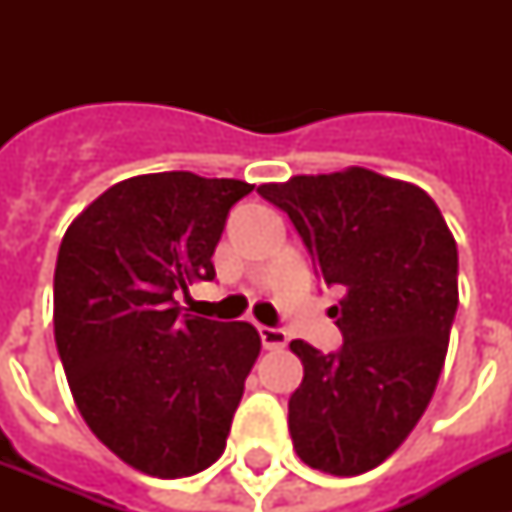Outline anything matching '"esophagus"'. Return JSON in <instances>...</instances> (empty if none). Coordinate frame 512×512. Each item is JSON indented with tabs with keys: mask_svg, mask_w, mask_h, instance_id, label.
<instances>
[{
	"mask_svg": "<svg viewBox=\"0 0 512 512\" xmlns=\"http://www.w3.org/2000/svg\"><path fill=\"white\" fill-rule=\"evenodd\" d=\"M260 332V340H263L265 350H281L287 345V332L276 327H257Z\"/></svg>",
	"mask_w": 512,
	"mask_h": 512,
	"instance_id": "34e87169",
	"label": "esophagus"
}]
</instances>
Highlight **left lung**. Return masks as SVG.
I'll use <instances>...</instances> for the list:
<instances>
[{"label":"left lung","mask_w":512,"mask_h":512,"mask_svg":"<svg viewBox=\"0 0 512 512\" xmlns=\"http://www.w3.org/2000/svg\"><path fill=\"white\" fill-rule=\"evenodd\" d=\"M257 193L287 212L327 287L342 345L303 340V382L289 398L297 457L358 476L396 452L428 409L457 313V244L436 201L364 167L297 175Z\"/></svg>","instance_id":"8db88e82"}]
</instances>
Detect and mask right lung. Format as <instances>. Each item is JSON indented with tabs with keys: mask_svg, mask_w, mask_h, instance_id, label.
Here are the masks:
<instances>
[{
	"mask_svg": "<svg viewBox=\"0 0 512 512\" xmlns=\"http://www.w3.org/2000/svg\"><path fill=\"white\" fill-rule=\"evenodd\" d=\"M255 185L156 172L111 185L76 217L55 265V345L76 409L140 473L193 476L223 454L260 353L247 321L183 313L215 279L228 212Z\"/></svg>",
	"mask_w": 512,
	"mask_h": 512,
	"instance_id": "add662e5",
	"label": "right lung"
}]
</instances>
